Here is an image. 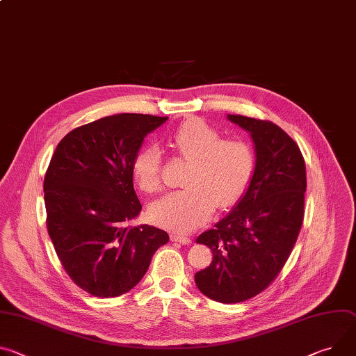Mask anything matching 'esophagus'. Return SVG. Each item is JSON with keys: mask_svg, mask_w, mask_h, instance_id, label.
Returning a JSON list of instances; mask_svg holds the SVG:
<instances>
[{"mask_svg": "<svg viewBox=\"0 0 356 356\" xmlns=\"http://www.w3.org/2000/svg\"><path fill=\"white\" fill-rule=\"evenodd\" d=\"M170 238H172V241H177V243H181V244H190L191 243L190 237H186V236H181V234H170Z\"/></svg>", "mask_w": 356, "mask_h": 356, "instance_id": "1", "label": "esophagus"}]
</instances>
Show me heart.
<instances>
[{
  "label": "heart",
  "mask_w": 356,
  "mask_h": 356,
  "mask_svg": "<svg viewBox=\"0 0 356 356\" xmlns=\"http://www.w3.org/2000/svg\"><path fill=\"white\" fill-rule=\"evenodd\" d=\"M169 140L191 163L184 179L187 187L154 203L150 216L161 227L190 232L206 222L217 204L229 209L243 197L255 172V152L245 139L221 138L202 119L183 122ZM161 170L163 159L156 146L143 147L132 161L134 180L146 195L161 190Z\"/></svg>",
  "instance_id": "b5f03b06"
}]
</instances>
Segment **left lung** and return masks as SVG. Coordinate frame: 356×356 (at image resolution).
Masks as SVG:
<instances>
[{"label": "left lung", "mask_w": 356, "mask_h": 356, "mask_svg": "<svg viewBox=\"0 0 356 356\" xmlns=\"http://www.w3.org/2000/svg\"><path fill=\"white\" fill-rule=\"evenodd\" d=\"M229 119L251 134L255 172L236 209L197 237L213 261L195 280L206 297L236 304L261 294L285 266L304 220L307 173L298 145L280 126L243 115Z\"/></svg>", "instance_id": "1"}]
</instances>
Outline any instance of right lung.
<instances>
[{
  "label": "right lung",
  "mask_w": 356,
  "mask_h": 356,
  "mask_svg": "<svg viewBox=\"0 0 356 356\" xmlns=\"http://www.w3.org/2000/svg\"><path fill=\"white\" fill-rule=\"evenodd\" d=\"M168 116L120 113L82 124L63 138L44 179L47 229L59 261L88 294L131 291L169 241L153 225L127 227L142 204L132 161L145 136Z\"/></svg>",
  "instance_id": "obj_1"
}]
</instances>
